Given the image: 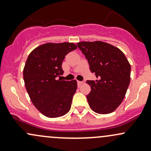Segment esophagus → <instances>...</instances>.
Instances as JSON below:
<instances>
[{"instance_id": "obj_1", "label": "esophagus", "mask_w": 151, "mask_h": 151, "mask_svg": "<svg viewBox=\"0 0 151 151\" xmlns=\"http://www.w3.org/2000/svg\"><path fill=\"white\" fill-rule=\"evenodd\" d=\"M83 84V82H81V81H77V85H78V86H80L81 85Z\"/></svg>"}]
</instances>
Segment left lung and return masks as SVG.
<instances>
[{"label": "left lung", "instance_id": "left-lung-1", "mask_svg": "<svg viewBox=\"0 0 151 151\" xmlns=\"http://www.w3.org/2000/svg\"><path fill=\"white\" fill-rule=\"evenodd\" d=\"M77 45L97 78L86 82L91 88L87 96L90 107L99 114L114 112L123 101L130 83V63L120 49L106 42H81Z\"/></svg>", "mask_w": 151, "mask_h": 151}]
</instances>
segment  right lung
Instances as JSON below:
<instances>
[{"mask_svg":"<svg viewBox=\"0 0 151 151\" xmlns=\"http://www.w3.org/2000/svg\"><path fill=\"white\" fill-rule=\"evenodd\" d=\"M74 43H46L29 54L23 69L25 88L32 103L47 118H58L70 110L77 83L58 80L63 74L62 63Z\"/></svg>","mask_w":151,"mask_h":151,"instance_id":"right-lung-1","label":"right lung"}]
</instances>
